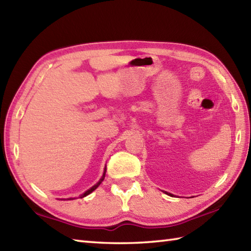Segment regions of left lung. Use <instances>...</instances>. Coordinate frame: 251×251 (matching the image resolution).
<instances>
[{"label": "left lung", "mask_w": 251, "mask_h": 251, "mask_svg": "<svg viewBox=\"0 0 251 251\" xmlns=\"http://www.w3.org/2000/svg\"><path fill=\"white\" fill-rule=\"evenodd\" d=\"M165 193H166V194H168V195H170V196H174L173 194H169V193H167V192H165Z\"/></svg>", "instance_id": "8db88e82"}]
</instances>
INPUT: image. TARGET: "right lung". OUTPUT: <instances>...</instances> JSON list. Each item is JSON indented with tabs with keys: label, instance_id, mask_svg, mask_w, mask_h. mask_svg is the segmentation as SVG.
I'll return each instance as SVG.
<instances>
[{
	"label": "right lung",
	"instance_id": "1",
	"mask_svg": "<svg viewBox=\"0 0 251 251\" xmlns=\"http://www.w3.org/2000/svg\"><path fill=\"white\" fill-rule=\"evenodd\" d=\"M105 172H106V168H104V172H103V175H102V177H101V179L98 181V182L97 183H96L94 186H92V188H90L89 190H87L86 192H85V193H83L81 196H79V197H81V199H82V197H84V196H87L88 194H90V193H92V192L93 191H95L96 189H97L98 188V186L100 185V183L101 182H102V181H103V179H104V177H105Z\"/></svg>",
	"mask_w": 251,
	"mask_h": 251
}]
</instances>
